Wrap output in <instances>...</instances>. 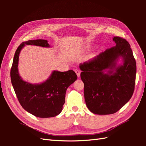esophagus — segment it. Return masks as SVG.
Returning a JSON list of instances; mask_svg holds the SVG:
<instances>
[{
	"label": "esophagus",
	"instance_id": "obj_1",
	"mask_svg": "<svg viewBox=\"0 0 146 146\" xmlns=\"http://www.w3.org/2000/svg\"><path fill=\"white\" fill-rule=\"evenodd\" d=\"M75 72L76 73V74L78 76V77H80V71L78 69H75Z\"/></svg>",
	"mask_w": 146,
	"mask_h": 146
}]
</instances>
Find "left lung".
Masks as SVG:
<instances>
[{"instance_id":"left-lung-1","label":"left lung","mask_w":146,"mask_h":146,"mask_svg":"<svg viewBox=\"0 0 146 146\" xmlns=\"http://www.w3.org/2000/svg\"><path fill=\"white\" fill-rule=\"evenodd\" d=\"M113 40L116 46L80 64L86 105L95 114L117 112L127 103L134 91L136 62L131 46L119 36ZM120 57L123 63L117 66ZM106 69L110 70L107 73Z\"/></svg>"}]
</instances>
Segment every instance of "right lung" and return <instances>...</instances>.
<instances>
[{"mask_svg":"<svg viewBox=\"0 0 146 146\" xmlns=\"http://www.w3.org/2000/svg\"><path fill=\"white\" fill-rule=\"evenodd\" d=\"M25 44L49 48L47 40H29L22 42L15 51L11 70V78L15 94L21 106L33 115L48 118L58 115L65 102V94L68 86L76 80L73 70L54 71L49 78L41 84L24 82L18 72L19 56Z\"/></svg>","mask_w":146,"mask_h":146,"instance_id":"obj_1","label":"right lung"}]
</instances>
